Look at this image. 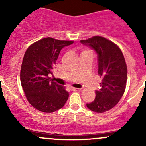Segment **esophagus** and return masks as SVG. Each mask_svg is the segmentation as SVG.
<instances>
[{
    "instance_id": "34e87169",
    "label": "esophagus",
    "mask_w": 146,
    "mask_h": 146,
    "mask_svg": "<svg viewBox=\"0 0 146 146\" xmlns=\"http://www.w3.org/2000/svg\"><path fill=\"white\" fill-rule=\"evenodd\" d=\"M71 90H73V91H78V90H80V88H71Z\"/></svg>"
}]
</instances>
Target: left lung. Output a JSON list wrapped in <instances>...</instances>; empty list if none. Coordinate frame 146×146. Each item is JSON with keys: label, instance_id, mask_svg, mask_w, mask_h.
Masks as SVG:
<instances>
[{"label": "left lung", "instance_id": "8db88e82", "mask_svg": "<svg viewBox=\"0 0 146 146\" xmlns=\"http://www.w3.org/2000/svg\"><path fill=\"white\" fill-rule=\"evenodd\" d=\"M80 42L96 51L98 74L102 78V88L95 91V100L86 105L95 112H105L112 109L124 93L127 80L125 58L118 46L102 36H93Z\"/></svg>", "mask_w": 146, "mask_h": 146}]
</instances>
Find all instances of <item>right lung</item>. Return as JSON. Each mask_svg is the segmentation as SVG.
<instances>
[{"label": "right lung", "mask_w": 146, "mask_h": 146, "mask_svg": "<svg viewBox=\"0 0 146 146\" xmlns=\"http://www.w3.org/2000/svg\"><path fill=\"white\" fill-rule=\"evenodd\" d=\"M73 41L44 38L29 46L24 55L20 81L28 102L42 112L51 113L64 106L68 92L49 77L60 51Z\"/></svg>", "instance_id": "right-lung-1"}]
</instances>
